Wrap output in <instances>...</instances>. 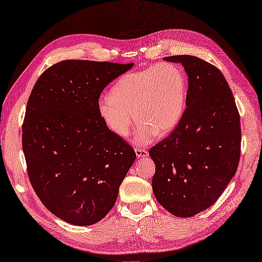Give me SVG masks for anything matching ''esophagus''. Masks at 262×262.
Returning a JSON list of instances; mask_svg holds the SVG:
<instances>
[{"instance_id": "esophagus-1", "label": "esophagus", "mask_w": 262, "mask_h": 262, "mask_svg": "<svg viewBox=\"0 0 262 262\" xmlns=\"http://www.w3.org/2000/svg\"><path fill=\"white\" fill-rule=\"evenodd\" d=\"M135 152H136V157H138L139 159L140 158H145V157L148 156V151L146 150V149H143V148H136Z\"/></svg>"}]
</instances>
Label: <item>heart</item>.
<instances>
[{"label":"heart","instance_id":"b5f03b06","mask_svg":"<svg viewBox=\"0 0 262 262\" xmlns=\"http://www.w3.org/2000/svg\"><path fill=\"white\" fill-rule=\"evenodd\" d=\"M110 95L99 98V116L120 138L130 134L135 116L134 143L144 146L178 126L185 111L186 79L177 65L162 63L123 74Z\"/></svg>","mask_w":262,"mask_h":262}]
</instances>
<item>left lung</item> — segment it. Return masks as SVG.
I'll return each instance as SVG.
<instances>
[{
  "instance_id": "obj_1",
  "label": "left lung",
  "mask_w": 262,
  "mask_h": 262,
  "mask_svg": "<svg viewBox=\"0 0 262 262\" xmlns=\"http://www.w3.org/2000/svg\"><path fill=\"white\" fill-rule=\"evenodd\" d=\"M163 59L182 64L189 87L178 126L149 150L156 164L152 190L168 212L190 217L212 206L234 176L241 152L240 115L215 66L192 55Z\"/></svg>"
}]
</instances>
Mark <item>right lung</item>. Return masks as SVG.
<instances>
[{"instance_id":"add662e5","label":"right lung","mask_w":262,"mask_h":262,"mask_svg":"<svg viewBox=\"0 0 262 262\" xmlns=\"http://www.w3.org/2000/svg\"><path fill=\"white\" fill-rule=\"evenodd\" d=\"M132 66L63 60L30 95L22 124L28 175L45 207L72 225H93L110 212L136 158L97 108L104 87Z\"/></svg>"}]
</instances>
